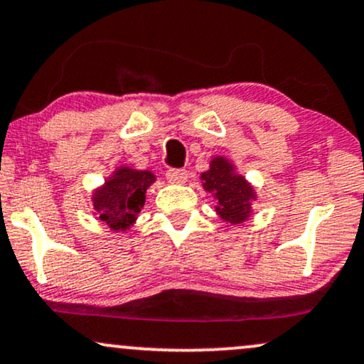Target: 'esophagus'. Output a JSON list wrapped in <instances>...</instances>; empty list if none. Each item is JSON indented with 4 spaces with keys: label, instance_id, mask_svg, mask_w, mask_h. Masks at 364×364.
<instances>
[{
    "label": "esophagus",
    "instance_id": "34e87169",
    "mask_svg": "<svg viewBox=\"0 0 364 364\" xmlns=\"http://www.w3.org/2000/svg\"><path fill=\"white\" fill-rule=\"evenodd\" d=\"M167 181L170 183H186L187 182V172L183 168H170L165 173Z\"/></svg>",
    "mask_w": 364,
    "mask_h": 364
}]
</instances>
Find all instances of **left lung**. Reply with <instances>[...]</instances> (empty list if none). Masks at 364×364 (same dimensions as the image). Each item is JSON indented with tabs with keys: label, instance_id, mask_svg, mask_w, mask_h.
I'll return each instance as SVG.
<instances>
[{
	"label": "left lung",
	"instance_id": "8db88e82",
	"mask_svg": "<svg viewBox=\"0 0 364 364\" xmlns=\"http://www.w3.org/2000/svg\"><path fill=\"white\" fill-rule=\"evenodd\" d=\"M205 192L216 200V213L226 224H243L253 213V200H257L255 187L236 172L235 164L226 156H214L209 170L200 173Z\"/></svg>",
	"mask_w": 364,
	"mask_h": 364
}]
</instances>
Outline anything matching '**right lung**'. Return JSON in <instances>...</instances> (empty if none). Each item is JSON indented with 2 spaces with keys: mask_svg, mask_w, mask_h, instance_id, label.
<instances>
[{
  "mask_svg": "<svg viewBox=\"0 0 364 364\" xmlns=\"http://www.w3.org/2000/svg\"><path fill=\"white\" fill-rule=\"evenodd\" d=\"M155 182L150 170H136L127 165L114 168L101 187L92 192L94 216L113 231H127L136 223L145 205L146 189Z\"/></svg>",
  "mask_w": 364,
  "mask_h": 364,
  "instance_id": "1",
  "label": "right lung"
}]
</instances>
